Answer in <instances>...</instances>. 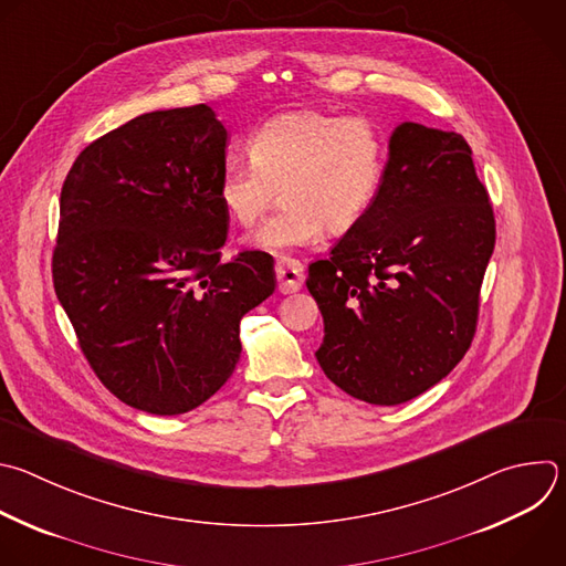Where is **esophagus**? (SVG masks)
Masks as SVG:
<instances>
[{
	"instance_id": "obj_1",
	"label": "esophagus",
	"mask_w": 566,
	"mask_h": 566,
	"mask_svg": "<svg viewBox=\"0 0 566 566\" xmlns=\"http://www.w3.org/2000/svg\"><path fill=\"white\" fill-rule=\"evenodd\" d=\"M275 275L280 293H295L304 284V266L293 258H277Z\"/></svg>"
}]
</instances>
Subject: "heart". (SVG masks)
Listing matches in <instances>:
<instances>
[{
    "instance_id": "b5f03b06",
    "label": "heart",
    "mask_w": 566,
    "mask_h": 566,
    "mask_svg": "<svg viewBox=\"0 0 566 566\" xmlns=\"http://www.w3.org/2000/svg\"><path fill=\"white\" fill-rule=\"evenodd\" d=\"M249 157L222 170L218 200L235 227L253 229L280 191L282 211L249 242L286 251L313 247L326 227L344 233L364 220L382 191L389 142L368 117L304 108L262 124Z\"/></svg>"
}]
</instances>
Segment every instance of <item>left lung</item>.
<instances>
[{
  "label": "left lung",
  "instance_id": "8db88e82",
  "mask_svg": "<svg viewBox=\"0 0 566 566\" xmlns=\"http://www.w3.org/2000/svg\"><path fill=\"white\" fill-rule=\"evenodd\" d=\"M493 247L495 218L467 139L400 124L378 200L328 260L308 266L326 378L380 407L447 378L475 335Z\"/></svg>",
  "mask_w": 566,
  "mask_h": 566
}]
</instances>
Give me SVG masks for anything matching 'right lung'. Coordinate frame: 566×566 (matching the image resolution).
I'll return each instance as SVG.
<instances>
[{
    "mask_svg": "<svg viewBox=\"0 0 566 566\" xmlns=\"http://www.w3.org/2000/svg\"><path fill=\"white\" fill-rule=\"evenodd\" d=\"M227 139L207 104L144 113L88 144L62 186L57 300L102 385L153 416L222 389L240 319L275 291L269 253L220 260Z\"/></svg>",
    "mask_w": 566,
    "mask_h": 566,
    "instance_id": "1",
    "label": "right lung"
}]
</instances>
